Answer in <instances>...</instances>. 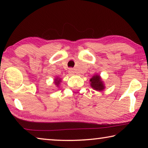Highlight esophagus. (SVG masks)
Masks as SVG:
<instances>
[{"mask_svg":"<svg viewBox=\"0 0 148 148\" xmlns=\"http://www.w3.org/2000/svg\"><path fill=\"white\" fill-rule=\"evenodd\" d=\"M69 73L70 74H71V75H73V74H74V69H69Z\"/></svg>","mask_w":148,"mask_h":148,"instance_id":"esophagus-1","label":"esophagus"}]
</instances>
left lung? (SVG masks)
I'll list each match as a JSON object with an SVG mask.
<instances>
[{
  "label": "left lung",
  "mask_w": 148,
  "mask_h": 148,
  "mask_svg": "<svg viewBox=\"0 0 148 148\" xmlns=\"http://www.w3.org/2000/svg\"><path fill=\"white\" fill-rule=\"evenodd\" d=\"M90 85L92 89L97 91H102L105 89V85L102 79L99 74H95L90 79Z\"/></svg>",
  "instance_id": "8db88e82"
}]
</instances>
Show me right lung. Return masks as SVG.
<instances>
[{"label": "right lung", "mask_w": 148, "mask_h": 148, "mask_svg": "<svg viewBox=\"0 0 148 148\" xmlns=\"http://www.w3.org/2000/svg\"><path fill=\"white\" fill-rule=\"evenodd\" d=\"M61 82V78H60V77L58 76L56 77V78L54 79V84L56 86H57V87H59V85Z\"/></svg>", "instance_id": "add662e5"}]
</instances>
